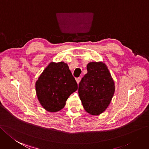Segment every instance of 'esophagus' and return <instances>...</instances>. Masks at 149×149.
Instances as JSON below:
<instances>
[{
    "label": "esophagus",
    "instance_id": "esophagus-1",
    "mask_svg": "<svg viewBox=\"0 0 149 149\" xmlns=\"http://www.w3.org/2000/svg\"><path fill=\"white\" fill-rule=\"evenodd\" d=\"M76 81H77V84L79 85V84L80 83V77L77 78V79H76Z\"/></svg>",
    "mask_w": 149,
    "mask_h": 149
}]
</instances>
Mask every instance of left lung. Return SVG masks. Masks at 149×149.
<instances>
[{"label":"left lung","mask_w":149,"mask_h":149,"mask_svg":"<svg viewBox=\"0 0 149 149\" xmlns=\"http://www.w3.org/2000/svg\"><path fill=\"white\" fill-rule=\"evenodd\" d=\"M88 72L79 85V95L85 111L99 115L106 110L113 96L115 86L107 66L102 61L87 64Z\"/></svg>","instance_id":"8db88e82"}]
</instances>
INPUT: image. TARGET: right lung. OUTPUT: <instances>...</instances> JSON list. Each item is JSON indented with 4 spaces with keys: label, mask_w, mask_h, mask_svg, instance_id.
<instances>
[{
    "label": "right lung",
    "mask_w": 149,
    "mask_h": 149,
    "mask_svg": "<svg viewBox=\"0 0 149 149\" xmlns=\"http://www.w3.org/2000/svg\"><path fill=\"white\" fill-rule=\"evenodd\" d=\"M77 88L68 64L63 61L49 63L36 82L38 100L49 112L63 109L68 97Z\"/></svg>",
    "instance_id": "right-lung-1"
}]
</instances>
